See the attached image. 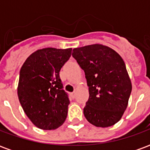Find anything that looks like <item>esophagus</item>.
I'll list each match as a JSON object with an SVG mask.
<instances>
[{"mask_svg": "<svg viewBox=\"0 0 150 150\" xmlns=\"http://www.w3.org/2000/svg\"><path fill=\"white\" fill-rule=\"evenodd\" d=\"M71 96L72 98H75V91H74V92H71Z\"/></svg>", "mask_w": 150, "mask_h": 150, "instance_id": "34e87169", "label": "esophagus"}]
</instances>
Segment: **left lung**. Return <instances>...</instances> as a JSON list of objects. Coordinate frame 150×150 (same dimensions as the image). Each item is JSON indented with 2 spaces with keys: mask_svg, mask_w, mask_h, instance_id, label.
I'll list each match as a JSON object with an SVG mask.
<instances>
[{
  "mask_svg": "<svg viewBox=\"0 0 150 150\" xmlns=\"http://www.w3.org/2000/svg\"><path fill=\"white\" fill-rule=\"evenodd\" d=\"M72 56L84 71L89 87V99L83 108L86 119L96 127L114 125L127 108L132 91L124 60L101 44L75 48Z\"/></svg>",
  "mask_w": 150,
  "mask_h": 150,
  "instance_id": "obj_1",
  "label": "left lung"
}]
</instances>
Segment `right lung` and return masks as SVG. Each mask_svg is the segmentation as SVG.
<instances>
[{
    "instance_id": "obj_1",
    "label": "right lung",
    "mask_w": 150,
    "mask_h": 150,
    "mask_svg": "<svg viewBox=\"0 0 150 150\" xmlns=\"http://www.w3.org/2000/svg\"><path fill=\"white\" fill-rule=\"evenodd\" d=\"M71 50L52 47L38 50L28 57L20 71V104L31 122L43 130L59 128L67 116L70 100L59 71Z\"/></svg>"
}]
</instances>
